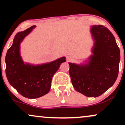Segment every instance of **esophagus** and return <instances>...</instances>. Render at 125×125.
<instances>
[{
  "instance_id": "1",
  "label": "esophagus",
  "mask_w": 125,
  "mask_h": 125,
  "mask_svg": "<svg viewBox=\"0 0 125 125\" xmlns=\"http://www.w3.org/2000/svg\"><path fill=\"white\" fill-rule=\"evenodd\" d=\"M71 60H72L71 58H67V61H71Z\"/></svg>"
}]
</instances>
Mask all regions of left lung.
I'll list each match as a JSON object with an SVG mask.
<instances>
[{"label":"left lung","instance_id":"8db88e82","mask_svg":"<svg viewBox=\"0 0 125 125\" xmlns=\"http://www.w3.org/2000/svg\"><path fill=\"white\" fill-rule=\"evenodd\" d=\"M94 40L89 63H69L72 83L76 91L87 97H97L112 86L118 76L120 50L113 34L102 25L93 26Z\"/></svg>","mask_w":125,"mask_h":125}]
</instances>
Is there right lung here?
I'll return each instance as SVG.
<instances>
[{"instance_id":"obj_1","label":"right lung","mask_w":125,"mask_h":125,"mask_svg":"<svg viewBox=\"0 0 125 125\" xmlns=\"http://www.w3.org/2000/svg\"><path fill=\"white\" fill-rule=\"evenodd\" d=\"M35 27L32 26L15 35L13 43L6 55V74L9 83L23 96L35 99L47 94L53 76L65 58L39 66L25 64L19 53L20 43Z\"/></svg>"}]
</instances>
